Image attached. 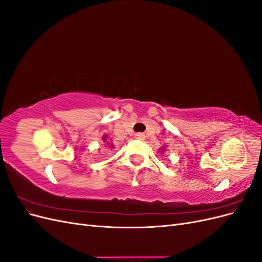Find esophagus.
I'll return each instance as SVG.
<instances>
[{
  "mask_svg": "<svg viewBox=\"0 0 262 262\" xmlns=\"http://www.w3.org/2000/svg\"><path fill=\"white\" fill-rule=\"evenodd\" d=\"M136 138L139 140H145V134L144 133H137Z\"/></svg>",
  "mask_w": 262,
  "mask_h": 262,
  "instance_id": "1",
  "label": "esophagus"
}]
</instances>
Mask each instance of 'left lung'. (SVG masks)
Masks as SVG:
<instances>
[{"instance_id": "obj_1", "label": "left lung", "mask_w": 262, "mask_h": 262, "mask_svg": "<svg viewBox=\"0 0 262 262\" xmlns=\"http://www.w3.org/2000/svg\"><path fill=\"white\" fill-rule=\"evenodd\" d=\"M163 150H164V149H163Z\"/></svg>"}]
</instances>
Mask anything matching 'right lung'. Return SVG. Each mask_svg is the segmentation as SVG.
<instances>
[{
	"label": "right lung",
	"mask_w": 262,
	"mask_h": 262,
	"mask_svg": "<svg viewBox=\"0 0 262 262\" xmlns=\"http://www.w3.org/2000/svg\"><path fill=\"white\" fill-rule=\"evenodd\" d=\"M106 138H107V137H104V141H106ZM113 147H114V145L110 144V148H113Z\"/></svg>",
	"instance_id": "1"
}]
</instances>
